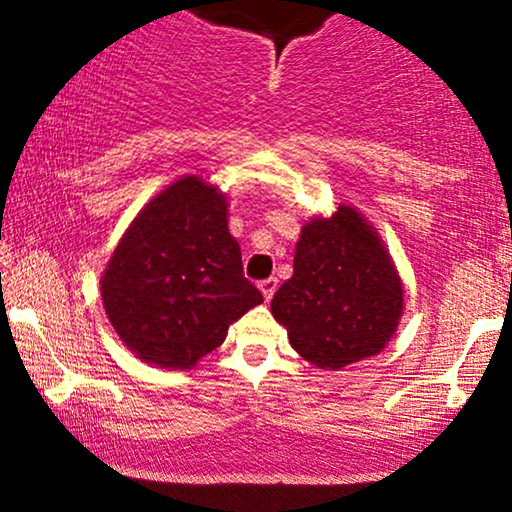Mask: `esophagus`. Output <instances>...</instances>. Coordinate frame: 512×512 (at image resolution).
<instances>
[{
	"mask_svg": "<svg viewBox=\"0 0 512 512\" xmlns=\"http://www.w3.org/2000/svg\"><path fill=\"white\" fill-rule=\"evenodd\" d=\"M258 288H261V293H263L265 302H270V300H272V295H274V291H277V279H274V277L263 279L261 284H258Z\"/></svg>",
	"mask_w": 512,
	"mask_h": 512,
	"instance_id": "esophagus-1",
	"label": "esophagus"
}]
</instances>
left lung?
<instances>
[{
  "mask_svg": "<svg viewBox=\"0 0 512 512\" xmlns=\"http://www.w3.org/2000/svg\"><path fill=\"white\" fill-rule=\"evenodd\" d=\"M288 342L321 369L381 353L404 314V286L383 240L351 205L314 217L295 244L293 277L272 298Z\"/></svg>",
  "mask_w": 512,
  "mask_h": 512,
  "instance_id": "8db88e82",
  "label": "left lung"
}]
</instances>
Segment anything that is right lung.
Segmentation results:
<instances>
[{
  "instance_id": "add662e5",
  "label": "right lung",
  "mask_w": 512,
  "mask_h": 512,
  "mask_svg": "<svg viewBox=\"0 0 512 512\" xmlns=\"http://www.w3.org/2000/svg\"><path fill=\"white\" fill-rule=\"evenodd\" d=\"M101 300L122 342L150 365L191 369L224 344L228 325L263 302L242 274L226 196L198 175L168 184L115 247Z\"/></svg>"
}]
</instances>
